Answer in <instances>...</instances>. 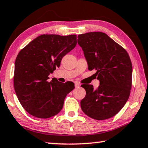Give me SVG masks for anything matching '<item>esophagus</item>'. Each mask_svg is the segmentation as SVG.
I'll return each mask as SVG.
<instances>
[{
    "label": "esophagus",
    "instance_id": "obj_1",
    "mask_svg": "<svg viewBox=\"0 0 148 148\" xmlns=\"http://www.w3.org/2000/svg\"><path fill=\"white\" fill-rule=\"evenodd\" d=\"M75 87L76 88L79 87H80V84H79V83H78V82H75Z\"/></svg>",
    "mask_w": 148,
    "mask_h": 148
}]
</instances>
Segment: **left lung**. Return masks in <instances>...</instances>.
<instances>
[{"label":"left lung","mask_w":148,"mask_h":148,"mask_svg":"<svg viewBox=\"0 0 148 148\" xmlns=\"http://www.w3.org/2000/svg\"><path fill=\"white\" fill-rule=\"evenodd\" d=\"M88 69L95 70L100 85H82L86 96L81 107L88 116L95 120L113 117L128 101L132 88V65L128 53L106 34L95 32L78 36Z\"/></svg>","instance_id":"obj_1"}]
</instances>
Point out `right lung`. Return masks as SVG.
Returning a JSON list of instances; mask_svg holds the SVG:
<instances>
[{"mask_svg": "<svg viewBox=\"0 0 148 148\" xmlns=\"http://www.w3.org/2000/svg\"><path fill=\"white\" fill-rule=\"evenodd\" d=\"M77 44V36L43 34L21 49L15 61L14 87L20 104L29 114L40 119L56 115L73 83H63L48 75L60 66L63 57Z\"/></svg>", "mask_w": 148, "mask_h": 148, "instance_id": "obj_1", "label": "right lung"}]
</instances>
